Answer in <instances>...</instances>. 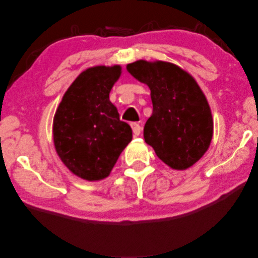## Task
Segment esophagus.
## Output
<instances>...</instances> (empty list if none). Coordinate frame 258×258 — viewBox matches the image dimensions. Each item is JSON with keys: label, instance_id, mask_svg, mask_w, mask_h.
I'll list each match as a JSON object with an SVG mask.
<instances>
[{"label": "esophagus", "instance_id": "34e87169", "mask_svg": "<svg viewBox=\"0 0 258 258\" xmlns=\"http://www.w3.org/2000/svg\"><path fill=\"white\" fill-rule=\"evenodd\" d=\"M130 125H132L135 136H138V135L141 134V132H142V126L139 125L138 123H136V122H133V123L130 124Z\"/></svg>", "mask_w": 258, "mask_h": 258}]
</instances>
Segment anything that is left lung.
<instances>
[{
    "label": "left lung",
    "instance_id": "obj_1",
    "mask_svg": "<svg viewBox=\"0 0 258 258\" xmlns=\"http://www.w3.org/2000/svg\"><path fill=\"white\" fill-rule=\"evenodd\" d=\"M126 70L151 90L153 112L144 126L145 142L170 168L192 167L208 150L214 130L209 104L196 80L167 61L137 60Z\"/></svg>",
    "mask_w": 258,
    "mask_h": 258
}]
</instances>
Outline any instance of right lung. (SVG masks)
<instances>
[{
    "label": "right lung",
    "mask_w": 258,
    "mask_h": 258,
    "mask_svg": "<svg viewBox=\"0 0 258 258\" xmlns=\"http://www.w3.org/2000/svg\"><path fill=\"white\" fill-rule=\"evenodd\" d=\"M120 75L119 65L83 71L65 92L54 114V149L65 166L82 179L106 178L133 139L132 128L120 120L109 100Z\"/></svg>",
    "instance_id": "1"
}]
</instances>
